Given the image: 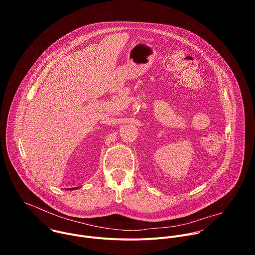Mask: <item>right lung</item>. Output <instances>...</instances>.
I'll return each mask as SVG.
<instances>
[{
    "mask_svg": "<svg viewBox=\"0 0 255 255\" xmlns=\"http://www.w3.org/2000/svg\"><path fill=\"white\" fill-rule=\"evenodd\" d=\"M75 189H78V188H71V189H66V190H75Z\"/></svg>",
    "mask_w": 255,
    "mask_h": 255,
    "instance_id": "obj_1",
    "label": "right lung"
}]
</instances>
